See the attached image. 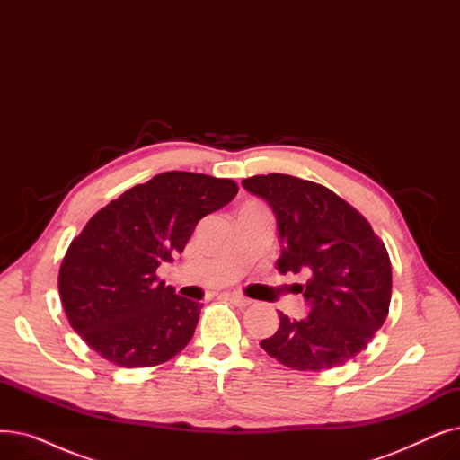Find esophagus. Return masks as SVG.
Instances as JSON below:
<instances>
[{"label":"esophagus","mask_w":460,"mask_h":460,"mask_svg":"<svg viewBox=\"0 0 460 460\" xmlns=\"http://www.w3.org/2000/svg\"><path fill=\"white\" fill-rule=\"evenodd\" d=\"M224 298H226V300H229L231 304L238 305V307H246V305H250V304H252V300H250V298H246V296H243V295H238V293H226V295H224Z\"/></svg>","instance_id":"esophagus-1"}]
</instances>
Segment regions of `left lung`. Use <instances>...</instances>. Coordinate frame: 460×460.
Returning <instances> with one entry per match:
<instances>
[{
	"instance_id": "obj_1",
	"label": "left lung",
	"mask_w": 460,
	"mask_h": 460,
	"mask_svg": "<svg viewBox=\"0 0 460 460\" xmlns=\"http://www.w3.org/2000/svg\"><path fill=\"white\" fill-rule=\"evenodd\" d=\"M267 201L283 243L278 270H300L309 279L300 293L309 302L305 319L279 311L278 332L261 347L296 371L340 367L367 349L384 324L392 300V262L371 224L323 184L270 173L243 181Z\"/></svg>"
}]
</instances>
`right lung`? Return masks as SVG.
I'll return each instance as SVG.
<instances>
[{"label":"right lung","instance_id":"right-lung-1","mask_svg":"<svg viewBox=\"0 0 460 460\" xmlns=\"http://www.w3.org/2000/svg\"><path fill=\"white\" fill-rule=\"evenodd\" d=\"M238 191L231 179L167 172L110 201L72 240L59 267L66 319L96 354L119 367H153L177 356L203 304L158 279L198 222Z\"/></svg>","mask_w":460,"mask_h":460}]
</instances>
